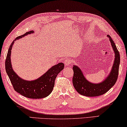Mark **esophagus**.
<instances>
[{
    "instance_id": "34e87169",
    "label": "esophagus",
    "mask_w": 127,
    "mask_h": 127,
    "mask_svg": "<svg viewBox=\"0 0 127 127\" xmlns=\"http://www.w3.org/2000/svg\"><path fill=\"white\" fill-rule=\"evenodd\" d=\"M64 62H65V65L66 66H68L69 65H70V64H71L72 61H71V59H66L65 60V61H64Z\"/></svg>"
}]
</instances>
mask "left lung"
Returning <instances> with one entry per match:
<instances>
[{
	"label": "left lung",
	"mask_w": 127,
	"mask_h": 127,
	"mask_svg": "<svg viewBox=\"0 0 127 127\" xmlns=\"http://www.w3.org/2000/svg\"><path fill=\"white\" fill-rule=\"evenodd\" d=\"M115 52V60L110 74L106 79L99 84H93L87 81L83 75L80 69L76 66L72 67L74 75L72 83L76 91L81 95L87 97H95L102 95L106 93L114 86L118 79L120 64L119 52L116 48L115 43L110 36L107 35Z\"/></svg>",
	"instance_id": "obj_1"
}]
</instances>
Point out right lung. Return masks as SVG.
Listing matches in <instances>:
<instances>
[{
    "label": "right lung",
    "instance_id": "add662e5",
    "mask_svg": "<svg viewBox=\"0 0 127 127\" xmlns=\"http://www.w3.org/2000/svg\"><path fill=\"white\" fill-rule=\"evenodd\" d=\"M34 32L33 31L26 32L24 35L17 37L14 40L21 38L25 35ZM14 43H12L8 49L5 61L6 72L10 81L17 92L29 98L39 99L47 97L52 92L55 81L57 75L64 68L63 63H59L53 66L41 77L34 81L25 80L21 79L12 69L11 63V52Z\"/></svg>",
    "mask_w": 127,
    "mask_h": 127
}]
</instances>
